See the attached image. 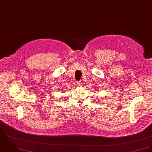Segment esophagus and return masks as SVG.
Masks as SVG:
<instances>
[{
    "mask_svg": "<svg viewBox=\"0 0 152 152\" xmlns=\"http://www.w3.org/2000/svg\"><path fill=\"white\" fill-rule=\"evenodd\" d=\"M77 86H79V87H81L82 86V82H77Z\"/></svg>",
    "mask_w": 152,
    "mask_h": 152,
    "instance_id": "esophagus-1",
    "label": "esophagus"
}]
</instances>
